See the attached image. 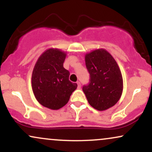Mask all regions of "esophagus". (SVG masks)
I'll return each mask as SVG.
<instances>
[{
  "instance_id": "34e87169",
  "label": "esophagus",
  "mask_w": 152,
  "mask_h": 152,
  "mask_svg": "<svg viewBox=\"0 0 152 152\" xmlns=\"http://www.w3.org/2000/svg\"><path fill=\"white\" fill-rule=\"evenodd\" d=\"M76 83H77L78 88H81V83H80L79 81H77V82H76Z\"/></svg>"
}]
</instances>
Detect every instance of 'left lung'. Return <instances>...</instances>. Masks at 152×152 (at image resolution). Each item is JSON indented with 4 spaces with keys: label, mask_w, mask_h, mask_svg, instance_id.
I'll list each match as a JSON object with an SVG mask.
<instances>
[{
    "label": "left lung",
    "mask_w": 152,
    "mask_h": 152,
    "mask_svg": "<svg viewBox=\"0 0 152 152\" xmlns=\"http://www.w3.org/2000/svg\"><path fill=\"white\" fill-rule=\"evenodd\" d=\"M85 61L90 82L83 86V91L88 104L98 111L112 107L123 91V78L117 63L104 48L86 53Z\"/></svg>",
    "instance_id": "1"
}]
</instances>
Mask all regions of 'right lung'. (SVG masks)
<instances>
[{"mask_svg": "<svg viewBox=\"0 0 152 152\" xmlns=\"http://www.w3.org/2000/svg\"><path fill=\"white\" fill-rule=\"evenodd\" d=\"M66 53L58 48L44 51L35 64L31 86L39 104L52 110H58L69 101L77 84L69 81L70 73L64 68Z\"/></svg>", "mask_w": 152, "mask_h": 152, "instance_id": "1", "label": "right lung"}]
</instances>
